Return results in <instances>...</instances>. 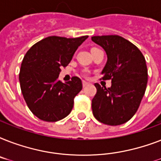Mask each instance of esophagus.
Masks as SVG:
<instances>
[{
  "instance_id": "34e87169",
  "label": "esophagus",
  "mask_w": 161,
  "mask_h": 161,
  "mask_svg": "<svg viewBox=\"0 0 161 161\" xmlns=\"http://www.w3.org/2000/svg\"><path fill=\"white\" fill-rule=\"evenodd\" d=\"M88 84V82H86V81H83V87H85V86H87Z\"/></svg>"
}]
</instances>
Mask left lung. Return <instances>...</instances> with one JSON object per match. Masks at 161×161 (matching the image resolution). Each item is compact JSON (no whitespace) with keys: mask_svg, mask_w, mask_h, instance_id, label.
<instances>
[{"mask_svg":"<svg viewBox=\"0 0 161 161\" xmlns=\"http://www.w3.org/2000/svg\"><path fill=\"white\" fill-rule=\"evenodd\" d=\"M92 41L106 52L102 78L112 82L108 88L94 84L97 93L92 99L93 114L104 125L125 124L135 115L146 89L145 57L135 45L118 35L94 36Z\"/></svg>","mask_w":161,"mask_h":161,"instance_id":"left-lung-1","label":"left lung"}]
</instances>
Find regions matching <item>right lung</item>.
<instances>
[{
  "label": "right lung",
  "mask_w": 161,
  "mask_h": 161,
  "mask_svg": "<svg viewBox=\"0 0 161 161\" xmlns=\"http://www.w3.org/2000/svg\"><path fill=\"white\" fill-rule=\"evenodd\" d=\"M88 36H48L34 44L24 56L19 73L21 93L29 109L40 119L56 122L72 111L73 99L83 88L82 81L73 77L64 83L58 76Z\"/></svg>",
  "instance_id": "obj_1"
}]
</instances>
